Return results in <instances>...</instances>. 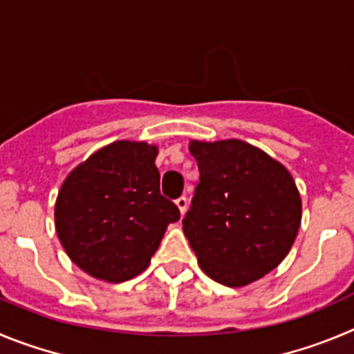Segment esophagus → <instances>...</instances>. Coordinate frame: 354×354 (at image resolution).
I'll list each match as a JSON object with an SVG mask.
<instances>
[{
  "mask_svg": "<svg viewBox=\"0 0 354 354\" xmlns=\"http://www.w3.org/2000/svg\"><path fill=\"white\" fill-rule=\"evenodd\" d=\"M176 206L178 209H180L181 215H185V212H187V206H189V203H187V197H178L176 199Z\"/></svg>",
  "mask_w": 354,
  "mask_h": 354,
  "instance_id": "esophagus-1",
  "label": "esophagus"
}]
</instances>
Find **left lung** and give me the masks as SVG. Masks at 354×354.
<instances>
[{
	"mask_svg": "<svg viewBox=\"0 0 354 354\" xmlns=\"http://www.w3.org/2000/svg\"><path fill=\"white\" fill-rule=\"evenodd\" d=\"M199 185L183 232L201 270L218 284L243 288L277 268L301 224L291 173L240 139L189 145Z\"/></svg>",
	"mask_w": 354,
	"mask_h": 354,
	"instance_id": "1",
	"label": "left lung"
}]
</instances>
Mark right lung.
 Instances as JSON below:
<instances>
[{"label":"right lung","mask_w":354,"mask_h":354,"mask_svg":"<svg viewBox=\"0 0 354 354\" xmlns=\"http://www.w3.org/2000/svg\"><path fill=\"white\" fill-rule=\"evenodd\" d=\"M158 148L114 141L75 165L62 183L54 224L82 272L120 284L145 272L180 209L160 194Z\"/></svg>","instance_id":"right-lung-1"}]
</instances>
